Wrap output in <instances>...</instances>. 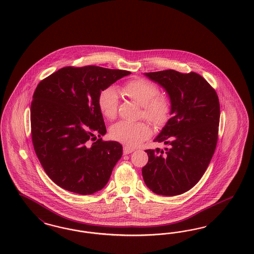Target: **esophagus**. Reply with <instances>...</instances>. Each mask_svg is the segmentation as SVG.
I'll return each instance as SVG.
<instances>
[{"label":"esophagus","mask_w":254,"mask_h":254,"mask_svg":"<svg viewBox=\"0 0 254 254\" xmlns=\"http://www.w3.org/2000/svg\"><path fill=\"white\" fill-rule=\"evenodd\" d=\"M134 150H135V149L132 148V147H129L128 145H125V146L123 147V152H124V154H125V155H128V154H130L132 152H134Z\"/></svg>","instance_id":"1"}]
</instances>
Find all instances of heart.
<instances>
[{
    "instance_id": "heart-1",
    "label": "heart",
    "mask_w": 254,
    "mask_h": 254,
    "mask_svg": "<svg viewBox=\"0 0 254 254\" xmlns=\"http://www.w3.org/2000/svg\"><path fill=\"white\" fill-rule=\"evenodd\" d=\"M124 95L141 106L140 117H144L155 127H161L169 121L172 103L169 96L158 93V87L144 79H134L126 82L122 87ZM97 105L108 119H114L117 114L119 98L114 87L103 89L97 99ZM152 129L147 123L120 121L110 129L111 137L128 146H137L151 136Z\"/></svg>"
}]
</instances>
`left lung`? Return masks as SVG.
Instances as JSON below:
<instances>
[{"instance_id": "1", "label": "left lung", "mask_w": 254, "mask_h": 254, "mask_svg": "<svg viewBox=\"0 0 254 254\" xmlns=\"http://www.w3.org/2000/svg\"><path fill=\"white\" fill-rule=\"evenodd\" d=\"M145 76L166 90L173 116L155 139L169 148L145 150L148 162L141 174L153 192L179 195L199 182L214 155L219 133V97L195 72L168 69Z\"/></svg>"}]
</instances>
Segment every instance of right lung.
<instances>
[{
    "label": "right lung",
    "instance_id": "obj_1",
    "mask_svg": "<svg viewBox=\"0 0 254 254\" xmlns=\"http://www.w3.org/2000/svg\"><path fill=\"white\" fill-rule=\"evenodd\" d=\"M129 74L96 65L65 66L36 86L32 140L46 174L62 189L89 195L108 183L123 147L100 138L106 127L97 99L103 89Z\"/></svg>",
    "mask_w": 254,
    "mask_h": 254
}]
</instances>
